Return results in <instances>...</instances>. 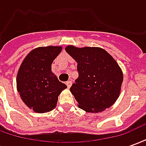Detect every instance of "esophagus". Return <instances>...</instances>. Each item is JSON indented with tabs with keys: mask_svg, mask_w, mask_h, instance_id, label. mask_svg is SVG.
<instances>
[{
	"mask_svg": "<svg viewBox=\"0 0 146 146\" xmlns=\"http://www.w3.org/2000/svg\"><path fill=\"white\" fill-rule=\"evenodd\" d=\"M71 85H72V81H68V82H66V86L68 88H70Z\"/></svg>",
	"mask_w": 146,
	"mask_h": 146,
	"instance_id": "obj_1",
	"label": "esophagus"
}]
</instances>
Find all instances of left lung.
I'll use <instances>...</instances> for the list:
<instances>
[{
	"mask_svg": "<svg viewBox=\"0 0 146 146\" xmlns=\"http://www.w3.org/2000/svg\"><path fill=\"white\" fill-rule=\"evenodd\" d=\"M77 62L78 78L70 88L78 106L89 113H99L116 101L123 73L116 61L104 49L73 46L66 48Z\"/></svg>",
	"mask_w": 146,
	"mask_h": 146,
	"instance_id": "1",
	"label": "left lung"
}]
</instances>
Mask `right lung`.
<instances>
[{"label": "right lung", "mask_w": 146, "mask_h": 146, "mask_svg": "<svg viewBox=\"0 0 146 146\" xmlns=\"http://www.w3.org/2000/svg\"><path fill=\"white\" fill-rule=\"evenodd\" d=\"M61 47H41L30 51L20 66L17 89L22 100L36 113H47L56 106L58 96L67 88L51 73V64Z\"/></svg>", "instance_id": "1"}]
</instances>
